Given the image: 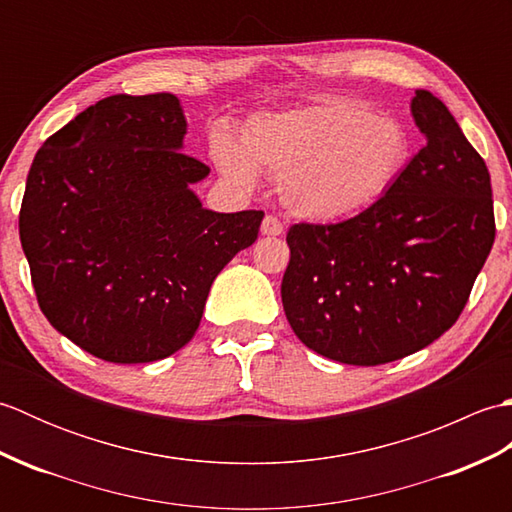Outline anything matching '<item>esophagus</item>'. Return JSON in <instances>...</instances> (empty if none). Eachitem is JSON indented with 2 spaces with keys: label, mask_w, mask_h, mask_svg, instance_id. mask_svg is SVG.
<instances>
[{
  "label": "esophagus",
  "mask_w": 512,
  "mask_h": 512,
  "mask_svg": "<svg viewBox=\"0 0 512 512\" xmlns=\"http://www.w3.org/2000/svg\"><path fill=\"white\" fill-rule=\"evenodd\" d=\"M262 233L268 235V237H277V235L284 233V224L279 222V217L266 215L264 222H262Z\"/></svg>",
  "instance_id": "esophagus-1"
}]
</instances>
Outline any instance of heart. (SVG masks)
<instances>
[{
    "mask_svg": "<svg viewBox=\"0 0 512 512\" xmlns=\"http://www.w3.org/2000/svg\"><path fill=\"white\" fill-rule=\"evenodd\" d=\"M224 178L253 187L257 169L279 180L286 209L330 224L367 211L409 167L413 140L396 116L345 99H321L284 112L255 114L242 145L228 136L211 143Z\"/></svg>",
    "mask_w": 512,
    "mask_h": 512,
    "instance_id": "obj_1",
    "label": "heart"
}]
</instances>
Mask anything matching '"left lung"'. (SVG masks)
Instances as JSON below:
<instances>
[{
    "label": "left lung",
    "instance_id": "8db88e82",
    "mask_svg": "<svg viewBox=\"0 0 512 512\" xmlns=\"http://www.w3.org/2000/svg\"><path fill=\"white\" fill-rule=\"evenodd\" d=\"M427 138L383 198L339 224H295L281 281L299 341L332 361L383 365L458 321L495 242L486 162L438 96L416 90Z\"/></svg>",
    "mask_w": 512,
    "mask_h": 512
}]
</instances>
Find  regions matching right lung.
<instances>
[{
	"mask_svg": "<svg viewBox=\"0 0 512 512\" xmlns=\"http://www.w3.org/2000/svg\"><path fill=\"white\" fill-rule=\"evenodd\" d=\"M178 96H107L52 134L28 171L19 239L41 312L107 363L187 345L213 279L257 239L264 211L204 209L209 176L182 154Z\"/></svg>",
	"mask_w": 512,
	"mask_h": 512,
	"instance_id": "1",
	"label": "right lung"
}]
</instances>
